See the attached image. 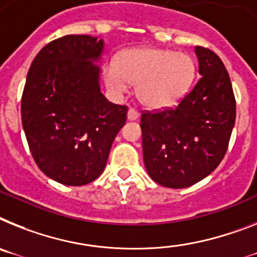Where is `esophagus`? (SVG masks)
Instances as JSON below:
<instances>
[{"instance_id":"obj_1","label":"esophagus","mask_w":257,"mask_h":257,"mask_svg":"<svg viewBox=\"0 0 257 257\" xmlns=\"http://www.w3.org/2000/svg\"><path fill=\"white\" fill-rule=\"evenodd\" d=\"M139 118V112L136 111L135 108H129L128 109V120L133 121V120H137Z\"/></svg>"}]
</instances>
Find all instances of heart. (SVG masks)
<instances>
[{
	"instance_id": "b5f03b06",
	"label": "heart",
	"mask_w": 257,
	"mask_h": 257,
	"mask_svg": "<svg viewBox=\"0 0 257 257\" xmlns=\"http://www.w3.org/2000/svg\"><path fill=\"white\" fill-rule=\"evenodd\" d=\"M191 56L162 48H132L122 51L115 62L104 68V81L115 95L128 91L137 83L140 102L153 109L175 104L188 91L195 78Z\"/></svg>"
}]
</instances>
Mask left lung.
Listing matches in <instances>:
<instances>
[{"instance_id": "obj_1", "label": "left lung", "mask_w": 257, "mask_h": 257, "mask_svg": "<svg viewBox=\"0 0 257 257\" xmlns=\"http://www.w3.org/2000/svg\"><path fill=\"white\" fill-rule=\"evenodd\" d=\"M201 78L174 108L141 115L142 152L150 178L167 188H187L214 171L235 124L228 73L214 52L196 47Z\"/></svg>"}]
</instances>
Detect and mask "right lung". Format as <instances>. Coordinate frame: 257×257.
Returning a JSON list of instances; mask_svg holds the SVG:
<instances>
[{"label": "right lung", "instance_id": "1", "mask_svg": "<svg viewBox=\"0 0 257 257\" xmlns=\"http://www.w3.org/2000/svg\"><path fill=\"white\" fill-rule=\"evenodd\" d=\"M104 43L66 35L43 47L31 64L22 95V125L30 152L48 178L85 185L102 174L112 142L126 121V105L100 92Z\"/></svg>", "mask_w": 257, "mask_h": 257}]
</instances>
